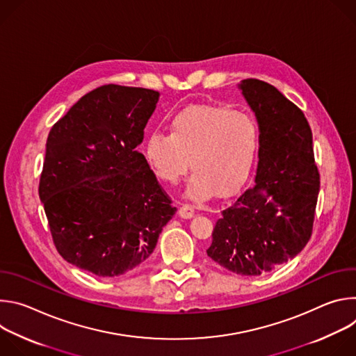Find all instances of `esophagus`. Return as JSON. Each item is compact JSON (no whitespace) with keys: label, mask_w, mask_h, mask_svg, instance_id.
Returning a JSON list of instances; mask_svg holds the SVG:
<instances>
[{"label":"esophagus","mask_w":356,"mask_h":356,"mask_svg":"<svg viewBox=\"0 0 356 356\" xmlns=\"http://www.w3.org/2000/svg\"><path fill=\"white\" fill-rule=\"evenodd\" d=\"M194 213H195V210L191 204H183L179 210V216L183 218H191L194 216Z\"/></svg>","instance_id":"34e87169"}]
</instances>
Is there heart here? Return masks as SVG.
Wrapping results in <instances>:
<instances>
[{"instance_id":"b5f03b06","label":"heart","mask_w":356,"mask_h":356,"mask_svg":"<svg viewBox=\"0 0 356 356\" xmlns=\"http://www.w3.org/2000/svg\"><path fill=\"white\" fill-rule=\"evenodd\" d=\"M259 146V128L249 114L220 106H191L175 115L170 135L152 132L145 142V156L158 177L177 183L193 175L187 194L224 195L248 176Z\"/></svg>"}]
</instances>
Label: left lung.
Listing matches in <instances>:
<instances>
[{
  "label": "left lung",
  "mask_w": 356,
  "mask_h": 356,
  "mask_svg": "<svg viewBox=\"0 0 356 356\" xmlns=\"http://www.w3.org/2000/svg\"><path fill=\"white\" fill-rule=\"evenodd\" d=\"M259 125V162L253 186L216 222L207 255L242 276H259L293 259L314 224L320 173L313 134L302 111L272 84H239Z\"/></svg>",
  "instance_id": "left-lung-1"
}]
</instances>
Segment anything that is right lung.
Here are the masks:
<instances>
[{"label": "right lung", "instance_id": "obj_1", "mask_svg": "<svg viewBox=\"0 0 356 356\" xmlns=\"http://www.w3.org/2000/svg\"><path fill=\"white\" fill-rule=\"evenodd\" d=\"M159 92L101 86L49 132L39 181L50 234L60 257L114 277L143 264L176 207L136 146Z\"/></svg>", "mask_w": 356, "mask_h": 356}]
</instances>
